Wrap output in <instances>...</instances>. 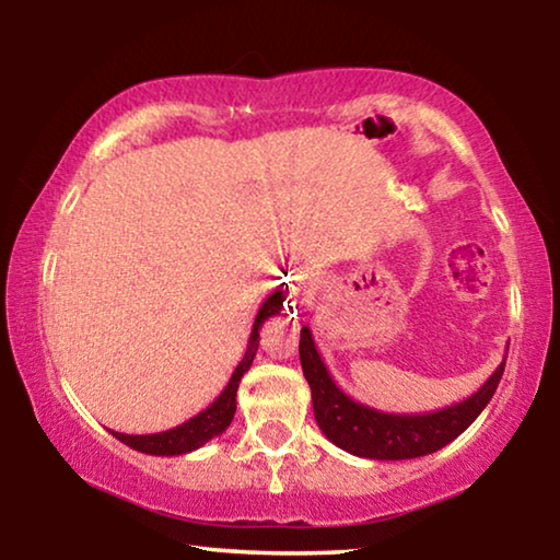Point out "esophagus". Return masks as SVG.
Here are the masks:
<instances>
[{
	"mask_svg": "<svg viewBox=\"0 0 560 560\" xmlns=\"http://www.w3.org/2000/svg\"><path fill=\"white\" fill-rule=\"evenodd\" d=\"M316 291V279H314V273H308V271H301V273H296V277H293V281H291V293L296 299H306L308 293H314Z\"/></svg>",
	"mask_w": 560,
	"mask_h": 560,
	"instance_id": "34e87169",
	"label": "esophagus"
}]
</instances>
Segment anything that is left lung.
Returning <instances> with one entry per match:
<instances>
[{
    "label": "left lung",
    "instance_id": "obj_1",
    "mask_svg": "<svg viewBox=\"0 0 560 560\" xmlns=\"http://www.w3.org/2000/svg\"><path fill=\"white\" fill-rule=\"evenodd\" d=\"M299 355L303 375H306L311 387L314 417L320 432L336 447L355 454V457L387 462L424 457V454L438 452L447 447L452 440H457L489 405L506 365V360H501V365L489 375V381L457 405L424 415H395L355 402L353 397L340 390L326 363L320 360L308 326L301 328Z\"/></svg>",
    "mask_w": 560,
    "mask_h": 560
}]
</instances>
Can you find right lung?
<instances>
[{
	"label": "right lung",
	"mask_w": 560,
	"mask_h": 560,
	"mask_svg": "<svg viewBox=\"0 0 560 560\" xmlns=\"http://www.w3.org/2000/svg\"><path fill=\"white\" fill-rule=\"evenodd\" d=\"M283 299H287L283 296V291H273L271 296L261 303L259 314H257V318H254L252 336H249V343H246L244 358L240 360V365L234 368L230 383H226L220 397H217V400L207 407V410L197 412L195 417H189L187 422L177 424V428H173V430L153 432V434H122V432L110 430L113 438L120 440L122 444H128V447H132V450L143 452V454H155V457H175V454L195 452L210 440L220 438V434L230 428L234 420L236 390H240L242 377L252 368L254 355H257L259 330L264 326V320L279 314V311L283 308Z\"/></svg>",
	"instance_id": "right-lung-1"
}]
</instances>
